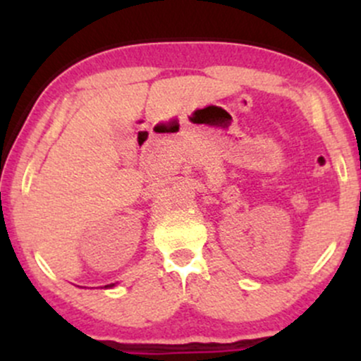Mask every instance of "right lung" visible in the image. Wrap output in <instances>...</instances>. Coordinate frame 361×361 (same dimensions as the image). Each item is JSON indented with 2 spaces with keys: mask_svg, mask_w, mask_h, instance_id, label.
I'll return each instance as SVG.
<instances>
[{
  "mask_svg": "<svg viewBox=\"0 0 361 361\" xmlns=\"http://www.w3.org/2000/svg\"><path fill=\"white\" fill-rule=\"evenodd\" d=\"M105 287H114V283H110V285H105Z\"/></svg>",
  "mask_w": 361,
  "mask_h": 361,
  "instance_id": "obj_1",
  "label": "right lung"
}]
</instances>
